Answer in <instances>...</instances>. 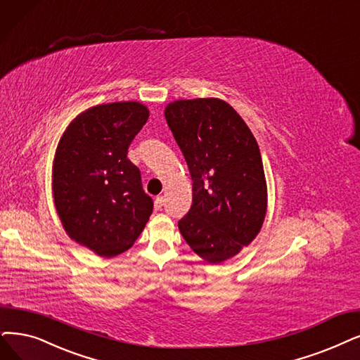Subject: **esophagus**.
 Instances as JSON below:
<instances>
[{
  "label": "esophagus",
  "instance_id": "esophagus-1",
  "mask_svg": "<svg viewBox=\"0 0 360 360\" xmlns=\"http://www.w3.org/2000/svg\"><path fill=\"white\" fill-rule=\"evenodd\" d=\"M164 205V198L162 196H156L155 198V210H161Z\"/></svg>",
  "mask_w": 360,
  "mask_h": 360
}]
</instances>
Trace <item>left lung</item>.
<instances>
[{
	"instance_id": "1",
	"label": "left lung",
	"mask_w": 360,
	"mask_h": 360,
	"mask_svg": "<svg viewBox=\"0 0 360 360\" xmlns=\"http://www.w3.org/2000/svg\"><path fill=\"white\" fill-rule=\"evenodd\" d=\"M165 120L193 181L180 233L205 262L229 260L255 239L266 217L267 184L257 140L220 98L176 100L167 105Z\"/></svg>"
}]
</instances>
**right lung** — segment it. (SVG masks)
Returning a JSON list of instances; mask_svg holds the SVG:
<instances>
[{
	"label": "right lung",
	"mask_w": 360,
	"mask_h": 360,
	"mask_svg": "<svg viewBox=\"0 0 360 360\" xmlns=\"http://www.w3.org/2000/svg\"><path fill=\"white\" fill-rule=\"evenodd\" d=\"M148 118L139 102L93 106L68 125L56 149V211L70 239L102 257L130 248L153 210L140 169L127 158Z\"/></svg>",
	"instance_id": "1"
}]
</instances>
